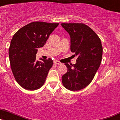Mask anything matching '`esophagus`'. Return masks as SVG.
<instances>
[{
	"label": "esophagus",
	"instance_id": "34e87169",
	"mask_svg": "<svg viewBox=\"0 0 120 120\" xmlns=\"http://www.w3.org/2000/svg\"><path fill=\"white\" fill-rule=\"evenodd\" d=\"M54 64H56V65H61V62H59V61H54Z\"/></svg>",
	"mask_w": 120,
	"mask_h": 120
}]
</instances>
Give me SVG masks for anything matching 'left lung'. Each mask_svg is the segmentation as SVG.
I'll return each mask as SVG.
<instances>
[{"instance_id":"obj_1","label":"left lung","mask_w":120,"mask_h":120,"mask_svg":"<svg viewBox=\"0 0 120 120\" xmlns=\"http://www.w3.org/2000/svg\"><path fill=\"white\" fill-rule=\"evenodd\" d=\"M70 36V49L77 56L75 64H65L67 72L62 76L63 85L70 91L87 86L98 69L103 48L101 40L92 29L83 23H61Z\"/></svg>"}]
</instances>
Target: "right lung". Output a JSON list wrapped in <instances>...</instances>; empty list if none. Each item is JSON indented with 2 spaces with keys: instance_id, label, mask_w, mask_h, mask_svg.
Returning <instances> with one entry per match:
<instances>
[{
  "instance_id": "obj_1",
  "label": "right lung",
  "mask_w": 120,
  "mask_h": 120,
  "mask_svg": "<svg viewBox=\"0 0 120 120\" xmlns=\"http://www.w3.org/2000/svg\"><path fill=\"white\" fill-rule=\"evenodd\" d=\"M58 24L32 22L14 35L9 49L11 67L17 83L25 90H38L45 82L53 62L50 58L37 61L36 54Z\"/></svg>"
}]
</instances>
